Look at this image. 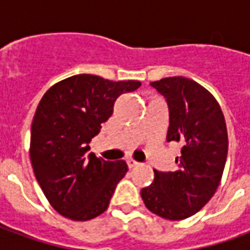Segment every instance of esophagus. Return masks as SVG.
Returning <instances> with one entry per match:
<instances>
[{
    "label": "esophagus",
    "instance_id": "1",
    "mask_svg": "<svg viewBox=\"0 0 250 250\" xmlns=\"http://www.w3.org/2000/svg\"><path fill=\"white\" fill-rule=\"evenodd\" d=\"M127 165H128V167L130 168H134L136 167V166H139L141 163L136 162V161H134V159H128V161H127Z\"/></svg>",
    "mask_w": 250,
    "mask_h": 250
}]
</instances>
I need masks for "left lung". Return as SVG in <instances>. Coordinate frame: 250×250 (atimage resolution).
Listing matches in <instances>:
<instances>
[{
  "mask_svg": "<svg viewBox=\"0 0 250 250\" xmlns=\"http://www.w3.org/2000/svg\"><path fill=\"white\" fill-rule=\"evenodd\" d=\"M150 85L167 103L166 139L182 148L177 170H154V182L142 188V199L165 220H185L202 209L220 185L228 155L225 118L213 95L194 80L165 77Z\"/></svg>",
  "mask_w": 250,
  "mask_h": 250,
  "instance_id": "1",
  "label": "left lung"
}]
</instances>
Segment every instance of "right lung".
<instances>
[{"mask_svg": "<svg viewBox=\"0 0 250 250\" xmlns=\"http://www.w3.org/2000/svg\"><path fill=\"white\" fill-rule=\"evenodd\" d=\"M141 82H111L75 75L42 96L30 132V162L53 209L73 221H88L108 208L115 188L127 173L125 161H104L89 152V142L114 112L122 93Z\"/></svg>", "mask_w": 250, "mask_h": 250, "instance_id": "obj_1", "label": "right lung"}]
</instances>
